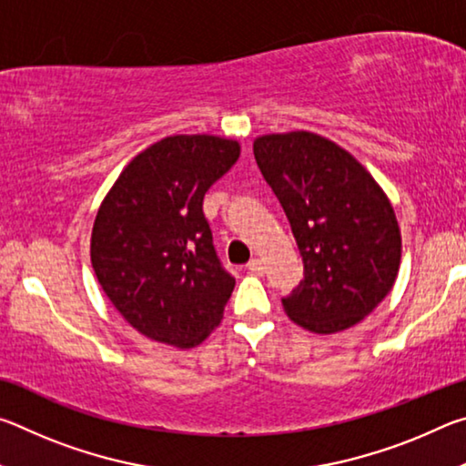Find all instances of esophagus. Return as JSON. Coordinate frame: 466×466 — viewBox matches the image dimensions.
<instances>
[{
  "label": "esophagus",
  "instance_id": "obj_1",
  "mask_svg": "<svg viewBox=\"0 0 466 466\" xmlns=\"http://www.w3.org/2000/svg\"><path fill=\"white\" fill-rule=\"evenodd\" d=\"M247 269H248L250 273L263 275V271H265V265H263L261 258H250V261L247 263Z\"/></svg>",
  "mask_w": 466,
  "mask_h": 466
}]
</instances>
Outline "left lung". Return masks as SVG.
Returning a JSON list of instances; mask_svg holds the SVG:
<instances>
[{"label": "left lung", "instance_id": "1", "mask_svg": "<svg viewBox=\"0 0 466 466\" xmlns=\"http://www.w3.org/2000/svg\"><path fill=\"white\" fill-rule=\"evenodd\" d=\"M291 226L304 279L283 310L314 333H337L368 317L399 273L400 232L392 205L361 164L309 131L252 146Z\"/></svg>", "mask_w": 466, "mask_h": 466}]
</instances>
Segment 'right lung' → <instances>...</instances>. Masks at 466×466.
Listing matches in <instances>:
<instances>
[{"mask_svg":"<svg viewBox=\"0 0 466 466\" xmlns=\"http://www.w3.org/2000/svg\"><path fill=\"white\" fill-rule=\"evenodd\" d=\"M214 136H172L133 157L102 201L92 267L121 317L154 341L201 343L224 317L234 278L219 261L203 197L238 160Z\"/></svg>","mask_w":466,"mask_h":466,"instance_id":"right-lung-1","label":"right lung"}]
</instances>
